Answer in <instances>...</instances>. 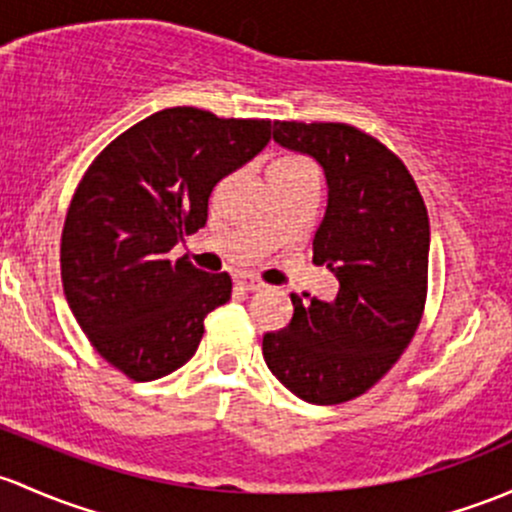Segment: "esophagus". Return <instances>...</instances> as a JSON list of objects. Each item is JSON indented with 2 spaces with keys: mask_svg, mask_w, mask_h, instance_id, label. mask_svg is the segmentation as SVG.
<instances>
[{
  "mask_svg": "<svg viewBox=\"0 0 512 512\" xmlns=\"http://www.w3.org/2000/svg\"><path fill=\"white\" fill-rule=\"evenodd\" d=\"M235 284L240 289H247V292H260V289H265V284L257 277H252V274H235Z\"/></svg>",
  "mask_w": 512,
  "mask_h": 512,
  "instance_id": "obj_1",
  "label": "esophagus"
}]
</instances>
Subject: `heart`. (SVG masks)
Returning a JSON list of instances; mask_svg holds the SVG:
<instances>
[{
	"label": "heart",
	"instance_id": "obj_1",
	"mask_svg": "<svg viewBox=\"0 0 512 512\" xmlns=\"http://www.w3.org/2000/svg\"><path fill=\"white\" fill-rule=\"evenodd\" d=\"M289 164H299V159H279V161H274V166H289Z\"/></svg>",
	"mask_w": 512,
	"mask_h": 512
}]
</instances>
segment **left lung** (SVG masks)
I'll return each mask as SVG.
<instances>
[{
    "instance_id": "obj_1",
    "label": "left lung",
    "mask_w": 512,
    "mask_h": 512,
    "mask_svg": "<svg viewBox=\"0 0 512 512\" xmlns=\"http://www.w3.org/2000/svg\"><path fill=\"white\" fill-rule=\"evenodd\" d=\"M274 142L324 169L328 206L314 235V265L336 274L333 301L304 304L265 333L267 368L311 405L363 395L410 346L429 267V215L419 188L385 144L343 122H274Z\"/></svg>"
}]
</instances>
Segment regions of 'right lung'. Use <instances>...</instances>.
<instances>
[{
  "instance_id": "1",
  "label": "right lung",
  "mask_w": 512,
  "mask_h": 512,
  "mask_svg": "<svg viewBox=\"0 0 512 512\" xmlns=\"http://www.w3.org/2000/svg\"><path fill=\"white\" fill-rule=\"evenodd\" d=\"M270 120H223L198 107L149 115L107 144L73 193L61 279L95 351L137 380L191 360L203 319L233 292L169 252L208 220L213 186L270 142Z\"/></svg>"
}]
</instances>
